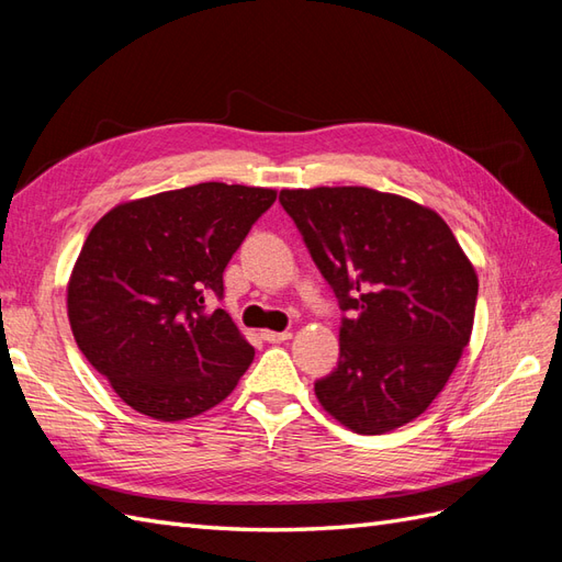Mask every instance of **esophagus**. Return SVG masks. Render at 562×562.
<instances>
[{"instance_id": "obj_1", "label": "esophagus", "mask_w": 562, "mask_h": 562, "mask_svg": "<svg viewBox=\"0 0 562 562\" xmlns=\"http://www.w3.org/2000/svg\"><path fill=\"white\" fill-rule=\"evenodd\" d=\"M261 337L268 341V344H282L286 339H292V333H272V329H263Z\"/></svg>"}]
</instances>
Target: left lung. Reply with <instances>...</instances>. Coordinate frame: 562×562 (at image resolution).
<instances>
[{
    "label": "left lung",
    "mask_w": 562,
    "mask_h": 562,
    "mask_svg": "<svg viewBox=\"0 0 562 562\" xmlns=\"http://www.w3.org/2000/svg\"><path fill=\"white\" fill-rule=\"evenodd\" d=\"M311 258L339 299V363L321 406L358 435L415 420L468 347L477 272L437 211L370 187L282 190Z\"/></svg>",
    "instance_id": "8db88e82"
}]
</instances>
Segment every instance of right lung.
<instances>
[{"instance_id":"1","label":"right lung","mask_w":562,"mask_h":562,"mask_svg":"<svg viewBox=\"0 0 562 562\" xmlns=\"http://www.w3.org/2000/svg\"><path fill=\"white\" fill-rule=\"evenodd\" d=\"M276 190L201 182L133 199L90 229L68 280L78 349L127 406L178 423L218 406L254 361L223 311V270Z\"/></svg>"}]
</instances>
